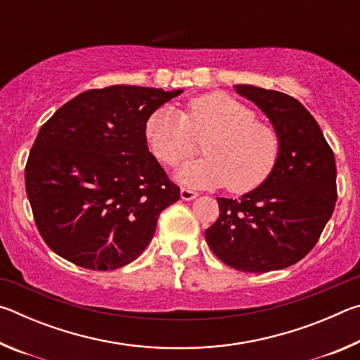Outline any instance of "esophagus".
<instances>
[{"instance_id": "34e87169", "label": "esophagus", "mask_w": 360, "mask_h": 360, "mask_svg": "<svg viewBox=\"0 0 360 360\" xmlns=\"http://www.w3.org/2000/svg\"><path fill=\"white\" fill-rule=\"evenodd\" d=\"M197 197H198V193L191 191V188H184V187L181 188V198L186 200V202H191V200H195Z\"/></svg>"}]
</instances>
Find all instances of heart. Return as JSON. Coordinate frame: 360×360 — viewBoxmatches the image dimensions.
I'll return each mask as SVG.
<instances>
[{
	"instance_id": "b5f03b06",
	"label": "heart",
	"mask_w": 360,
	"mask_h": 360,
	"mask_svg": "<svg viewBox=\"0 0 360 360\" xmlns=\"http://www.w3.org/2000/svg\"><path fill=\"white\" fill-rule=\"evenodd\" d=\"M203 136V157L176 172V179L188 187L252 191L270 176L281 148L276 130L259 122L254 109L221 92L192 100L186 112L162 106L146 122L152 150L169 167L191 155L195 138Z\"/></svg>"
}]
</instances>
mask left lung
<instances>
[{"instance_id":"left-lung-1","label":"left lung","mask_w":360,"mask_h":360,"mask_svg":"<svg viewBox=\"0 0 360 360\" xmlns=\"http://www.w3.org/2000/svg\"><path fill=\"white\" fill-rule=\"evenodd\" d=\"M279 135L275 168L238 200L217 198V221L205 230L211 251L238 271L281 270L318 243L337 202V167L321 127L300 101L276 90L235 85Z\"/></svg>"}]
</instances>
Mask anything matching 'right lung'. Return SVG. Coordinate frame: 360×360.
Masks as SVG:
<instances>
[{
	"instance_id": "right-lung-1",
	"label": "right lung",
	"mask_w": 360,
	"mask_h": 360,
	"mask_svg": "<svg viewBox=\"0 0 360 360\" xmlns=\"http://www.w3.org/2000/svg\"><path fill=\"white\" fill-rule=\"evenodd\" d=\"M181 94L136 85L87 90L41 127L25 167L27 197L60 257L106 271L148 248L179 187L149 152L146 122Z\"/></svg>"
}]
</instances>
